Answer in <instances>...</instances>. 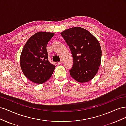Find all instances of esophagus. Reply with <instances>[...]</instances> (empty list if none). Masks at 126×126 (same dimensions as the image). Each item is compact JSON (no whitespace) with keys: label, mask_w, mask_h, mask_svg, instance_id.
Masks as SVG:
<instances>
[{"label":"esophagus","mask_w":126,"mask_h":126,"mask_svg":"<svg viewBox=\"0 0 126 126\" xmlns=\"http://www.w3.org/2000/svg\"><path fill=\"white\" fill-rule=\"evenodd\" d=\"M63 63V60H61L60 62H58V64H62V63Z\"/></svg>","instance_id":"34e87169"}]
</instances>
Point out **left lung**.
<instances>
[{"label":"left lung","mask_w":126,"mask_h":126,"mask_svg":"<svg viewBox=\"0 0 126 126\" xmlns=\"http://www.w3.org/2000/svg\"><path fill=\"white\" fill-rule=\"evenodd\" d=\"M61 35L69 46L74 64L69 70L71 77L79 82L93 79L100 66L101 49L97 39L79 27L64 30Z\"/></svg>","instance_id":"8db88e82"}]
</instances>
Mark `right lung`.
I'll list each match as a JSON object with an SVG mask.
<instances>
[{"label": "right lung", "instance_id": "1", "mask_svg": "<svg viewBox=\"0 0 126 126\" xmlns=\"http://www.w3.org/2000/svg\"><path fill=\"white\" fill-rule=\"evenodd\" d=\"M55 33L38 32L27 41L20 57V64L24 75L31 81L41 84L47 81L56 66L49 62L46 47Z\"/></svg>", "mask_w": 126, "mask_h": 126}]
</instances>
